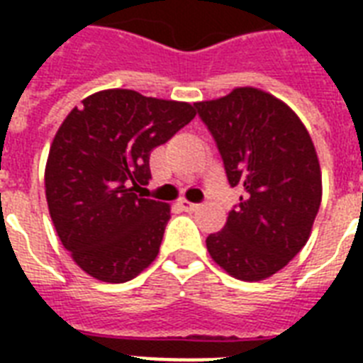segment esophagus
Returning a JSON list of instances; mask_svg holds the SVG:
<instances>
[{
	"mask_svg": "<svg viewBox=\"0 0 363 363\" xmlns=\"http://www.w3.org/2000/svg\"><path fill=\"white\" fill-rule=\"evenodd\" d=\"M179 207H181L182 211H186V213H194V211H198L199 205L192 203V201H188V199H181V201H179Z\"/></svg>",
	"mask_w": 363,
	"mask_h": 363,
	"instance_id": "obj_1",
	"label": "esophagus"
}]
</instances>
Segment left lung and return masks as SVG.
Returning a JSON list of instances; mask_svg holds the SVG:
<instances>
[{
    "label": "left lung",
    "instance_id": "1",
    "mask_svg": "<svg viewBox=\"0 0 363 363\" xmlns=\"http://www.w3.org/2000/svg\"><path fill=\"white\" fill-rule=\"evenodd\" d=\"M224 160L228 182L241 188L222 232L207 238L211 258L239 281L281 271L309 239L322 201L315 145L299 116L259 88H233L196 104Z\"/></svg>",
    "mask_w": 363,
    "mask_h": 363
}]
</instances>
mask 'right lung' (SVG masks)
<instances>
[{"label":"right lung","instance_id":"1","mask_svg":"<svg viewBox=\"0 0 363 363\" xmlns=\"http://www.w3.org/2000/svg\"><path fill=\"white\" fill-rule=\"evenodd\" d=\"M196 116L186 101L111 88L65 116L45 167L48 213L60 241L84 273L125 282L160 252L171 209L139 196L150 150Z\"/></svg>","mask_w":363,"mask_h":363}]
</instances>
